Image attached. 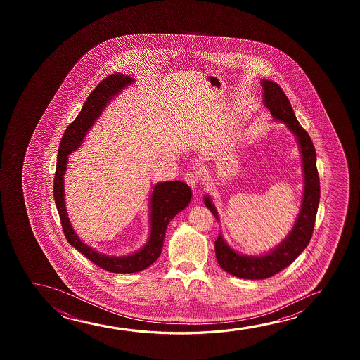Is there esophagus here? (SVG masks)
Returning a JSON list of instances; mask_svg holds the SVG:
<instances>
[{"label": "esophagus", "mask_w": 360, "mask_h": 360, "mask_svg": "<svg viewBox=\"0 0 360 360\" xmlns=\"http://www.w3.org/2000/svg\"><path fill=\"white\" fill-rule=\"evenodd\" d=\"M184 181L193 188V189H195L198 186V182H199V174L197 172H194V171H188L186 174H184Z\"/></svg>", "instance_id": "1"}]
</instances>
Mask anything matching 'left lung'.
Listing matches in <instances>:
<instances>
[{"label":"left lung","mask_w":360,"mask_h":360,"mask_svg":"<svg viewBox=\"0 0 360 360\" xmlns=\"http://www.w3.org/2000/svg\"><path fill=\"white\" fill-rule=\"evenodd\" d=\"M263 104L271 110V118L278 123L285 124L286 128L295 136L301 153V167L304 176V192L300 210L294 226L288 236L271 251L258 256H248L235 251L222 236L221 232L215 241L217 263L229 274L242 279H266L283 271L295 261L310 242L316 214L320 202V178L316 167V151L309 134L301 128L291 108L290 102L283 89L269 79H262ZM205 207L220 221L217 207L209 194L204 195Z\"/></svg>","instance_id":"left-lung-1"}]
</instances>
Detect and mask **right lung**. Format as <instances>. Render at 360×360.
I'll return each mask as SVG.
<instances>
[{"mask_svg": "<svg viewBox=\"0 0 360 360\" xmlns=\"http://www.w3.org/2000/svg\"><path fill=\"white\" fill-rule=\"evenodd\" d=\"M134 82L135 79L131 76L123 74L110 75L89 94L79 115L70 124L61 139L54 179L55 204L58 207L60 220L68 242L84 257H87L89 261L94 262L96 266H101L105 271L120 274L143 271L151 266L153 262L158 261L162 251L168 224L178 212H182L183 209L188 207L193 195L192 189L187 183L181 181L158 182V184L153 186L148 200L150 231L148 241L138 251L125 256H109L96 251L87 243H84L75 232L65 205L64 179L69 155L82 145L86 135L94 127L104 108L124 89H127Z\"/></svg>", "mask_w": 360, "mask_h": 360, "instance_id": "1", "label": "right lung"}]
</instances>
